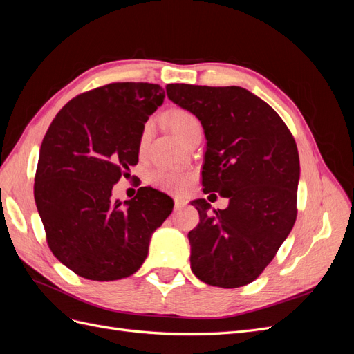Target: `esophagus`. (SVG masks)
Wrapping results in <instances>:
<instances>
[{
  "label": "esophagus",
  "mask_w": 354,
  "mask_h": 354,
  "mask_svg": "<svg viewBox=\"0 0 354 354\" xmlns=\"http://www.w3.org/2000/svg\"><path fill=\"white\" fill-rule=\"evenodd\" d=\"M187 203V201L185 199V198H181V196H176L174 198V207H176V209H180V208H183L185 205Z\"/></svg>",
  "instance_id": "esophagus-1"
}]
</instances>
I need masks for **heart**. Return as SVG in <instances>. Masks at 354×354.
<instances>
[{
	"label": "heart",
	"mask_w": 354,
	"mask_h": 354,
	"mask_svg": "<svg viewBox=\"0 0 354 354\" xmlns=\"http://www.w3.org/2000/svg\"><path fill=\"white\" fill-rule=\"evenodd\" d=\"M165 121L171 128V131H173L178 138H181L183 142H186L194 133L202 130L198 118L186 109H180V108L171 109L165 116ZM147 134H149V125H146L143 130L142 143L146 142ZM187 181H189V176L173 173V171L159 169L152 174V183L155 186L165 190H171V192L181 190L187 185Z\"/></svg>",
	"instance_id": "obj_1"
}]
</instances>
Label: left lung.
I'll return each instance as SVG.
<instances>
[{
    "label": "left lung",
    "mask_w": 354,
    "mask_h": 354,
    "mask_svg": "<svg viewBox=\"0 0 354 354\" xmlns=\"http://www.w3.org/2000/svg\"><path fill=\"white\" fill-rule=\"evenodd\" d=\"M167 95L203 127V194L229 198L226 209L212 212L207 199L192 202L199 212L187 234L192 272L212 286L248 285L294 227L297 143L273 108L242 87L168 84Z\"/></svg>",
    "instance_id": "obj_1"
}]
</instances>
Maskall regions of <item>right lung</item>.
Listing matches in <instances>:
<instances>
[{"label":"right lung","mask_w":354,"mask_h":354,"mask_svg":"<svg viewBox=\"0 0 354 354\" xmlns=\"http://www.w3.org/2000/svg\"><path fill=\"white\" fill-rule=\"evenodd\" d=\"M165 93L158 84L112 82L68 102L42 138L34 196L51 252L90 281L136 273L173 199L140 187L124 203L112 187L138 162L145 122Z\"/></svg>","instance_id":"add662e5"}]
</instances>
